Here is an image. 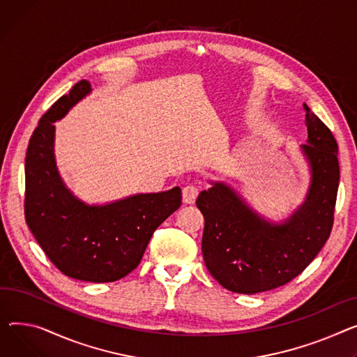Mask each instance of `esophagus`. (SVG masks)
Segmentation results:
<instances>
[{
  "mask_svg": "<svg viewBox=\"0 0 357 357\" xmlns=\"http://www.w3.org/2000/svg\"><path fill=\"white\" fill-rule=\"evenodd\" d=\"M199 194V188L195 185H186L182 189V198L185 204H194Z\"/></svg>",
  "mask_w": 357,
  "mask_h": 357,
  "instance_id": "obj_1",
  "label": "esophagus"
}]
</instances>
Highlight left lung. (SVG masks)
Instances as JSON below:
<instances>
[{
  "label": "left lung",
  "mask_w": 357,
  "mask_h": 357,
  "mask_svg": "<svg viewBox=\"0 0 357 357\" xmlns=\"http://www.w3.org/2000/svg\"><path fill=\"white\" fill-rule=\"evenodd\" d=\"M304 110L307 144L301 152L312 182L305 201L289 220H264L222 182L197 199L205 218V266L229 291L255 294L284 286L304 271L328 240L340 179L339 148L333 133L307 105Z\"/></svg>",
  "instance_id": "1"
}]
</instances>
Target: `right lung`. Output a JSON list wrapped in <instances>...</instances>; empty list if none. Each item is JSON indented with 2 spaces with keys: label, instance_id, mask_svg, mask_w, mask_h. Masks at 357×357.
Masks as SVG:
<instances>
[{
  "label": "right lung",
  "instance_id": "1",
  "mask_svg": "<svg viewBox=\"0 0 357 357\" xmlns=\"http://www.w3.org/2000/svg\"><path fill=\"white\" fill-rule=\"evenodd\" d=\"M91 91L80 80L40 119L26 156L24 213L34 238L67 277L110 282L140 263L155 229L182 204L181 188L87 205L70 192L56 166L54 122Z\"/></svg>",
  "mask_w": 357,
  "mask_h": 357
}]
</instances>
